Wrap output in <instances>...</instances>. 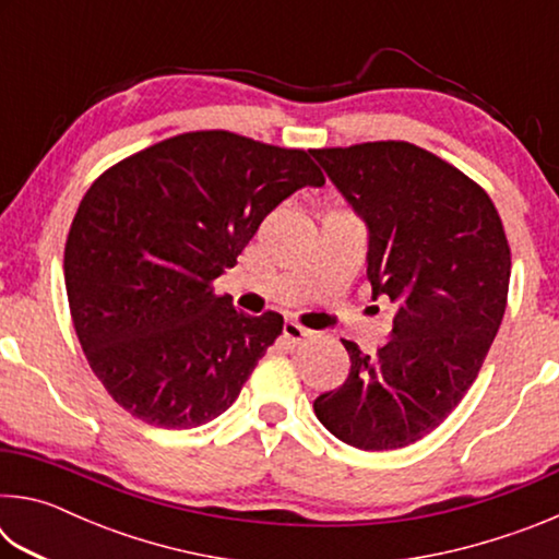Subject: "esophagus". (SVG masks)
I'll use <instances>...</instances> for the list:
<instances>
[{"instance_id":"obj_1","label":"esophagus","mask_w":559,"mask_h":559,"mask_svg":"<svg viewBox=\"0 0 559 559\" xmlns=\"http://www.w3.org/2000/svg\"><path fill=\"white\" fill-rule=\"evenodd\" d=\"M283 337H286L293 345H302L308 337V330L300 328L298 323H293V320H286V325H283Z\"/></svg>"}]
</instances>
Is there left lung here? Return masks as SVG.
<instances>
[{
	"instance_id": "1",
	"label": "left lung",
	"mask_w": 559,
	"mask_h": 559,
	"mask_svg": "<svg viewBox=\"0 0 559 559\" xmlns=\"http://www.w3.org/2000/svg\"><path fill=\"white\" fill-rule=\"evenodd\" d=\"M310 155L367 224L372 300L396 306L374 357L343 340L349 374L318 396L316 416L355 449L409 447L463 400L498 333L510 283L503 222L473 179L412 143Z\"/></svg>"
}]
</instances>
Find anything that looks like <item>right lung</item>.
<instances>
[{
	"instance_id": "obj_1",
	"label": "right lung",
	"mask_w": 559,
	"mask_h": 559,
	"mask_svg": "<svg viewBox=\"0 0 559 559\" xmlns=\"http://www.w3.org/2000/svg\"><path fill=\"white\" fill-rule=\"evenodd\" d=\"M325 177L306 150L200 130L106 169L63 251L75 335L108 394L135 419L192 429L229 409L283 318L243 316L212 281L261 222Z\"/></svg>"
}]
</instances>
